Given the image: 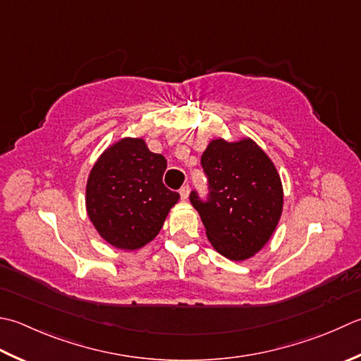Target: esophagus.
<instances>
[{
    "label": "esophagus",
    "mask_w": 361,
    "mask_h": 361,
    "mask_svg": "<svg viewBox=\"0 0 361 361\" xmlns=\"http://www.w3.org/2000/svg\"><path fill=\"white\" fill-rule=\"evenodd\" d=\"M189 186L186 185V186H183L181 189H180V195H181V199L183 200H188L189 199Z\"/></svg>",
    "instance_id": "obj_1"
}]
</instances>
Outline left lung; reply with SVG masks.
I'll return each mask as SVG.
<instances>
[{"instance_id": "8db88e82", "label": "left lung", "mask_w": 361, "mask_h": 361, "mask_svg": "<svg viewBox=\"0 0 361 361\" xmlns=\"http://www.w3.org/2000/svg\"><path fill=\"white\" fill-rule=\"evenodd\" d=\"M202 167L208 176V199L203 202L195 190L189 199L208 241L228 259L252 258L274 235L283 209L277 169L250 137L213 139L202 154Z\"/></svg>"}]
</instances>
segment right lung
Returning <instances> with one entry per match:
<instances>
[{
  "label": "right lung",
  "instance_id": "1",
  "mask_svg": "<svg viewBox=\"0 0 361 361\" xmlns=\"http://www.w3.org/2000/svg\"><path fill=\"white\" fill-rule=\"evenodd\" d=\"M166 167L140 137H123L102 153L87 178L86 209L106 243L137 250L158 235L180 199L162 183Z\"/></svg>",
  "mask_w": 361,
  "mask_h": 361
}]
</instances>
